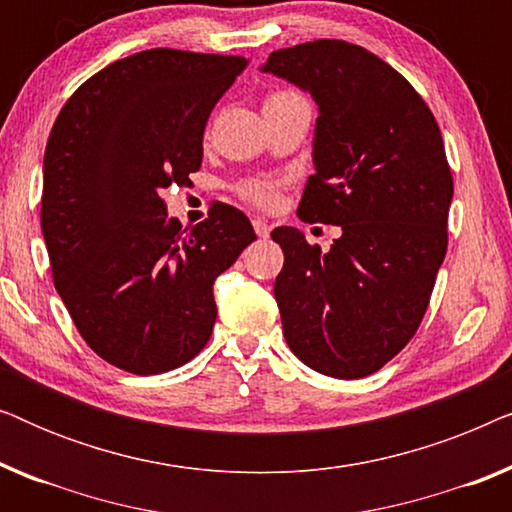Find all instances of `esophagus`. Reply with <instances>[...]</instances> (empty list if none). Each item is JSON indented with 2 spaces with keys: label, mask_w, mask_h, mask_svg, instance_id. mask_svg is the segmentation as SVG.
Returning <instances> with one entry per match:
<instances>
[{
  "label": "esophagus",
  "mask_w": 512,
  "mask_h": 512,
  "mask_svg": "<svg viewBox=\"0 0 512 512\" xmlns=\"http://www.w3.org/2000/svg\"><path fill=\"white\" fill-rule=\"evenodd\" d=\"M251 223H254V230H256L258 237H268V235H270L272 226H270V223L265 221V219H254Z\"/></svg>",
  "instance_id": "34e87169"
}]
</instances>
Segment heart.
Masks as SVG:
<instances>
[{
  "label": "heart",
  "mask_w": 512,
  "mask_h": 512,
  "mask_svg": "<svg viewBox=\"0 0 512 512\" xmlns=\"http://www.w3.org/2000/svg\"><path fill=\"white\" fill-rule=\"evenodd\" d=\"M293 100H303V97L291 93V90H279V93H272L265 104L293 102ZM240 193H242V198L254 202V205L265 207V205H272V202H275L277 184L272 179H251V181H244V184L240 186Z\"/></svg>",
  "instance_id": "heart-1"
}]
</instances>
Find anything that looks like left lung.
<instances>
[{
	"mask_svg": "<svg viewBox=\"0 0 512 512\" xmlns=\"http://www.w3.org/2000/svg\"><path fill=\"white\" fill-rule=\"evenodd\" d=\"M261 72L317 102L298 216L342 230L328 251L298 228L272 230L284 338L317 373L366 377L415 335L443 265L454 186L440 128L394 67L347 41L282 48Z\"/></svg>",
	"mask_w": 512,
	"mask_h": 512,
	"instance_id": "obj_1",
	"label": "left lung"
}]
</instances>
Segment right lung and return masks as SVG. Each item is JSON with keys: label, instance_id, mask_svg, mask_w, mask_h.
<instances>
[{"label": "right lung", "instance_id": "right-lung-1", "mask_svg": "<svg viewBox=\"0 0 512 512\" xmlns=\"http://www.w3.org/2000/svg\"><path fill=\"white\" fill-rule=\"evenodd\" d=\"M240 55L151 48L111 62L69 97L44 153L41 233L53 282L81 338L111 366L158 375L207 345L214 282L256 240L216 202L181 228L163 191L188 186Z\"/></svg>", "mask_w": 512, "mask_h": 512}]
</instances>
